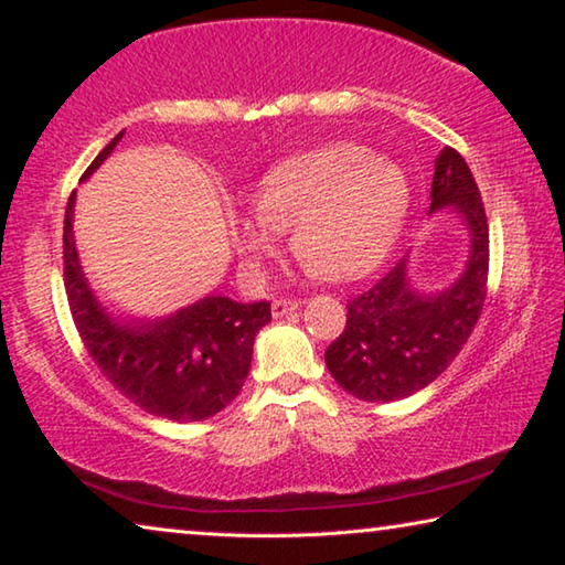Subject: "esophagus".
<instances>
[{"label": "esophagus", "instance_id": "esophagus-1", "mask_svg": "<svg viewBox=\"0 0 565 565\" xmlns=\"http://www.w3.org/2000/svg\"><path fill=\"white\" fill-rule=\"evenodd\" d=\"M299 301L296 299H276L274 303H271V313H274V319H281V317H286V313H291V311H296L299 309Z\"/></svg>", "mask_w": 565, "mask_h": 565}]
</instances>
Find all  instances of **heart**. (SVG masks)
<instances>
[{"instance_id": "heart-1", "label": "heart", "mask_w": 565, "mask_h": 565, "mask_svg": "<svg viewBox=\"0 0 565 565\" xmlns=\"http://www.w3.org/2000/svg\"><path fill=\"white\" fill-rule=\"evenodd\" d=\"M411 189L398 164L351 141H329L276 161L252 191L254 216L228 228L244 269L259 274L291 228V252L323 281L359 279L388 254L408 214Z\"/></svg>"}]
</instances>
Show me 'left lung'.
<instances>
[{
  "label": "left lung",
  "instance_id": "obj_1",
  "mask_svg": "<svg viewBox=\"0 0 565 565\" xmlns=\"http://www.w3.org/2000/svg\"><path fill=\"white\" fill-rule=\"evenodd\" d=\"M454 212L468 232L461 274L438 291H420L408 254L374 289L347 303V327L323 353L337 384L361 401L406 398L444 374L471 337L489 279V224L471 169L456 149L434 161L431 209Z\"/></svg>",
  "mask_w": 565,
  "mask_h": 565
}]
</instances>
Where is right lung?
<instances>
[{
  "instance_id": "obj_1",
  "label": "right lung",
  "mask_w": 565,
  "mask_h": 565,
  "mask_svg": "<svg viewBox=\"0 0 565 565\" xmlns=\"http://www.w3.org/2000/svg\"><path fill=\"white\" fill-rule=\"evenodd\" d=\"M119 131L84 171L87 181L119 145ZM74 202L64 216V286L89 356L114 388L149 414L191 424L214 416L238 396L252 369L254 339L271 321V303H238L209 294L167 317L114 313L94 294L74 242Z\"/></svg>"
}]
</instances>
